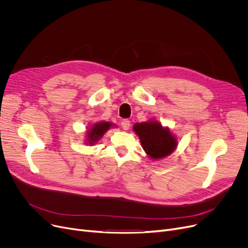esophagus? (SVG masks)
<instances>
[{"mask_svg": "<svg viewBox=\"0 0 248 248\" xmlns=\"http://www.w3.org/2000/svg\"><path fill=\"white\" fill-rule=\"evenodd\" d=\"M122 126H123V128L124 129V131H128L129 126H131V122H129L128 120H124L122 122Z\"/></svg>", "mask_w": 248, "mask_h": 248, "instance_id": "esophagus-1", "label": "esophagus"}]
</instances>
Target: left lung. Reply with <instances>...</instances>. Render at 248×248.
<instances>
[{"instance_id":"8db88e82","label":"left lung","mask_w":248,"mask_h":248,"mask_svg":"<svg viewBox=\"0 0 248 248\" xmlns=\"http://www.w3.org/2000/svg\"><path fill=\"white\" fill-rule=\"evenodd\" d=\"M133 129L139 137L142 149L154 161L168 157L177 149V137L170 128L163 126L158 121L136 123Z\"/></svg>"}]
</instances>
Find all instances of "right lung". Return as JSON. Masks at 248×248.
I'll return each mask as SVG.
<instances>
[{
	"label": "right lung",
	"mask_w": 248,
	"mask_h": 248,
	"mask_svg": "<svg viewBox=\"0 0 248 248\" xmlns=\"http://www.w3.org/2000/svg\"><path fill=\"white\" fill-rule=\"evenodd\" d=\"M111 127H116V125L110 122H99L88 126L84 144L89 146H94L99 140H101L104 134Z\"/></svg>",
	"instance_id": "obj_1"
}]
</instances>
